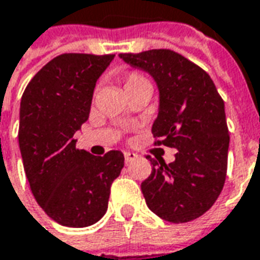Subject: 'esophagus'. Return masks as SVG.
<instances>
[{
  "label": "esophagus",
  "instance_id": "1",
  "mask_svg": "<svg viewBox=\"0 0 260 260\" xmlns=\"http://www.w3.org/2000/svg\"><path fill=\"white\" fill-rule=\"evenodd\" d=\"M137 156H138L137 153L130 152V151H127V152H124V160H126V164H128V162H132V160H134V159L137 158Z\"/></svg>",
  "mask_w": 260,
  "mask_h": 260
}]
</instances>
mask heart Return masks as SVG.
Masks as SVG:
<instances>
[{"label":"heart","mask_w":260,"mask_h":260,"mask_svg":"<svg viewBox=\"0 0 260 260\" xmlns=\"http://www.w3.org/2000/svg\"><path fill=\"white\" fill-rule=\"evenodd\" d=\"M148 80L141 76L140 73H130L124 77V80H123V87H124V91L128 90V88H133V87H137L141 86V84H147Z\"/></svg>","instance_id":"heart-1"}]
</instances>
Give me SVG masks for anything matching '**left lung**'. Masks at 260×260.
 Returning a JSON list of instances; mask_svg holds the SVG:
<instances>
[{
	"mask_svg": "<svg viewBox=\"0 0 260 260\" xmlns=\"http://www.w3.org/2000/svg\"><path fill=\"white\" fill-rule=\"evenodd\" d=\"M152 76L159 90L155 145L176 148L172 164L148 156L152 172L141 183L145 202L170 223H187L209 210L226 181L229 128L224 102L210 76L172 50L119 54Z\"/></svg>",
	"mask_w": 260,
	"mask_h": 260,
	"instance_id": "obj_1",
	"label": "left lung"
}]
</instances>
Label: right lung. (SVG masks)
Segmentation results:
<instances>
[{
  "label": "right lung",
  "instance_id": "right-lung-1",
  "mask_svg": "<svg viewBox=\"0 0 260 260\" xmlns=\"http://www.w3.org/2000/svg\"><path fill=\"white\" fill-rule=\"evenodd\" d=\"M115 55L62 54L36 73L20 101L19 148L30 190L52 220L87 227L105 215L124 156L76 148L96 80Z\"/></svg>",
  "mask_w": 260,
  "mask_h": 260
}]
</instances>
